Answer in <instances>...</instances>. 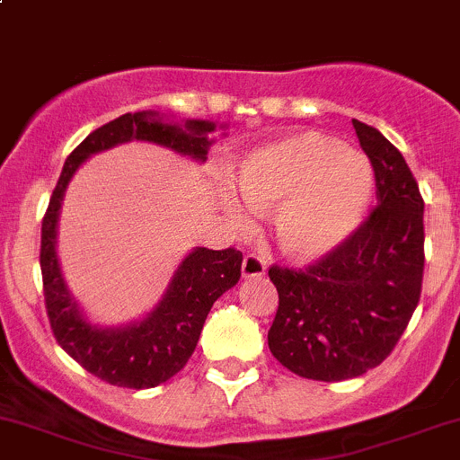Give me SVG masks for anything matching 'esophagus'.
<instances>
[{"instance_id": "1", "label": "esophagus", "mask_w": 460, "mask_h": 460, "mask_svg": "<svg viewBox=\"0 0 460 460\" xmlns=\"http://www.w3.org/2000/svg\"><path fill=\"white\" fill-rule=\"evenodd\" d=\"M265 271H267L265 261H261L256 253H247V256H244L243 279H261V276H265Z\"/></svg>"}]
</instances>
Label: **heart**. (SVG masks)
I'll return each mask as SVG.
<instances>
[{
    "instance_id": "heart-1",
    "label": "heart",
    "mask_w": 460,
    "mask_h": 460,
    "mask_svg": "<svg viewBox=\"0 0 460 460\" xmlns=\"http://www.w3.org/2000/svg\"><path fill=\"white\" fill-rule=\"evenodd\" d=\"M238 186L256 211L271 213L274 238L294 262H316L358 229L373 193L371 164L319 132H296L261 146L238 164ZM238 225L243 208L226 199Z\"/></svg>"
}]
</instances>
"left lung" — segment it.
Wrapping results in <instances>:
<instances>
[{
  "instance_id": "8db88e82",
  "label": "left lung",
  "mask_w": 460,
  "mask_h": 460,
  "mask_svg": "<svg viewBox=\"0 0 460 460\" xmlns=\"http://www.w3.org/2000/svg\"><path fill=\"white\" fill-rule=\"evenodd\" d=\"M376 171L377 207L330 256L303 271L271 267L279 310L270 350L307 380L341 382L380 367L402 337L422 289L425 202L400 150L353 121Z\"/></svg>"
}]
</instances>
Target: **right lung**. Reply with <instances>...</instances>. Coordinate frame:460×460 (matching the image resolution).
<instances>
[{
	"mask_svg": "<svg viewBox=\"0 0 460 460\" xmlns=\"http://www.w3.org/2000/svg\"><path fill=\"white\" fill-rule=\"evenodd\" d=\"M216 128L217 123L202 119L171 121L155 110L135 114L128 111L93 130L62 166L42 220L40 267L47 314L62 350H66L84 371L110 385L153 389L180 373L198 346L213 303L240 280L243 253L235 249L213 252L195 247L177 265L166 292L148 314L123 325L93 323L71 294L58 258V222L66 186L92 155L130 141H148L189 157L190 162L204 164L208 148L216 144V139H211ZM220 128L225 130L226 126Z\"/></svg>",
	"mask_w": 460,
	"mask_h": 460,
	"instance_id": "add662e5",
	"label": "right lung"
}]
</instances>
